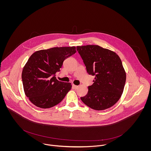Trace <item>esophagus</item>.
<instances>
[{
	"label": "esophagus",
	"mask_w": 151,
	"mask_h": 151,
	"mask_svg": "<svg viewBox=\"0 0 151 151\" xmlns=\"http://www.w3.org/2000/svg\"><path fill=\"white\" fill-rule=\"evenodd\" d=\"M72 86H73V88L74 89H77V88H78V86H76V85H74V84H73Z\"/></svg>",
	"instance_id": "1"
}]
</instances>
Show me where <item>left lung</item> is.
<instances>
[{
	"mask_svg": "<svg viewBox=\"0 0 151 151\" xmlns=\"http://www.w3.org/2000/svg\"><path fill=\"white\" fill-rule=\"evenodd\" d=\"M77 50L86 67L94 76L93 84L81 101L88 107L102 110L113 106L120 98L126 80V73L120 57L114 52L98 45L77 46Z\"/></svg>",
	"mask_w": 151,
	"mask_h": 151,
	"instance_id": "left-lung-1",
	"label": "left lung"
}]
</instances>
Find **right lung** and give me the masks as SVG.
<instances>
[{
	"instance_id": "1",
	"label": "right lung",
	"mask_w": 151,
	"mask_h": 151,
	"mask_svg": "<svg viewBox=\"0 0 151 151\" xmlns=\"http://www.w3.org/2000/svg\"><path fill=\"white\" fill-rule=\"evenodd\" d=\"M76 52V47H55L34 52L22 71L25 95L38 108H50L59 104L71 89L70 83L58 81L55 74L60 71L65 59Z\"/></svg>"
}]
</instances>
